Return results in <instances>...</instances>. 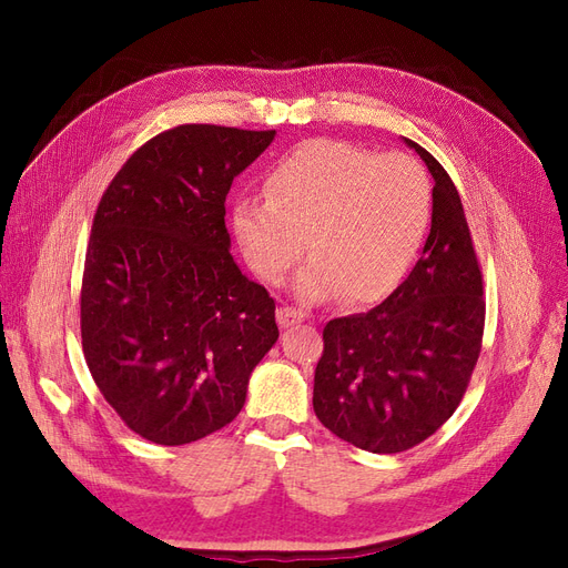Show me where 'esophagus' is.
<instances>
[{
	"instance_id": "esophagus-1",
	"label": "esophagus",
	"mask_w": 568,
	"mask_h": 568,
	"mask_svg": "<svg viewBox=\"0 0 568 568\" xmlns=\"http://www.w3.org/2000/svg\"><path fill=\"white\" fill-rule=\"evenodd\" d=\"M305 317L307 315L303 311H296V307H288V305H284V307H280V311H277L280 326H294V324L303 322Z\"/></svg>"
}]
</instances>
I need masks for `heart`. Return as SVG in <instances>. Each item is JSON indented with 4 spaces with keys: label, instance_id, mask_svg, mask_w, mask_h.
Masks as SVG:
<instances>
[{
    "label": "heart",
    "instance_id": "b5f03b06",
    "mask_svg": "<svg viewBox=\"0 0 568 568\" xmlns=\"http://www.w3.org/2000/svg\"><path fill=\"white\" fill-rule=\"evenodd\" d=\"M265 199L239 196L230 227L248 267L280 284L305 253L296 280L303 301L341 296L369 305L400 284L432 220V184L405 153L341 140H307L274 161Z\"/></svg>",
    "mask_w": 568,
    "mask_h": 568
}]
</instances>
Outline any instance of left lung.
Wrapping results in <instances>:
<instances>
[{"label": "left lung", "instance_id": "obj_1", "mask_svg": "<svg viewBox=\"0 0 568 568\" xmlns=\"http://www.w3.org/2000/svg\"><path fill=\"white\" fill-rule=\"evenodd\" d=\"M434 175L432 232L409 277L363 315L329 320L313 407L359 450L415 448L453 417L471 382L486 326L484 272L459 192L417 142Z\"/></svg>", "mask_w": 568, "mask_h": 568}]
</instances>
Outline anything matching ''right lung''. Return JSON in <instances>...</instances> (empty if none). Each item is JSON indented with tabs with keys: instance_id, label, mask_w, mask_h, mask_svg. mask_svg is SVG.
Instances as JSON below:
<instances>
[{
	"instance_id": "add662e5",
	"label": "right lung",
	"mask_w": 568,
	"mask_h": 568,
	"mask_svg": "<svg viewBox=\"0 0 568 568\" xmlns=\"http://www.w3.org/2000/svg\"><path fill=\"white\" fill-rule=\"evenodd\" d=\"M274 130L178 125L136 149L101 196L80 288L82 353L136 436L184 445L227 426L280 336L267 288L230 253L232 180Z\"/></svg>"
}]
</instances>
